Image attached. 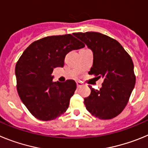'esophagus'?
<instances>
[{
    "label": "esophagus",
    "instance_id": "esophagus-1",
    "mask_svg": "<svg viewBox=\"0 0 148 148\" xmlns=\"http://www.w3.org/2000/svg\"><path fill=\"white\" fill-rule=\"evenodd\" d=\"M76 84H77V87H78V88H79V87H82V86H83L82 83V82H77Z\"/></svg>",
    "mask_w": 148,
    "mask_h": 148
}]
</instances>
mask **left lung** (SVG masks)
Listing matches in <instances>:
<instances>
[{
	"mask_svg": "<svg viewBox=\"0 0 148 148\" xmlns=\"http://www.w3.org/2000/svg\"><path fill=\"white\" fill-rule=\"evenodd\" d=\"M93 53V64L89 72L104 78L102 87L84 99L86 109L100 119H111L121 113L136 84L134 66L130 55L115 39L95 32L73 33Z\"/></svg>",
	"mask_w": 148,
	"mask_h": 148,
	"instance_id": "obj_1",
	"label": "left lung"
}]
</instances>
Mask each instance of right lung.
I'll use <instances>...</instances> for the list:
<instances>
[{
    "label": "right lung",
    "instance_id": "add662e5",
    "mask_svg": "<svg viewBox=\"0 0 148 148\" xmlns=\"http://www.w3.org/2000/svg\"><path fill=\"white\" fill-rule=\"evenodd\" d=\"M84 47L71 34L53 35L35 40L24 50L15 66L17 90L31 114L51 121L64 114L76 90L73 80L54 82L52 73L63 67L66 55Z\"/></svg>",
    "mask_w": 148,
    "mask_h": 148
}]
</instances>
